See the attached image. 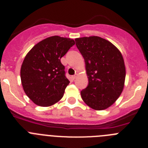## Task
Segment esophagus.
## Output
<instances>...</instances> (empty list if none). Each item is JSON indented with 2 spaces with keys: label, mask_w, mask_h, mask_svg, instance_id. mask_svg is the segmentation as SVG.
Segmentation results:
<instances>
[{
  "label": "esophagus",
  "mask_w": 148,
  "mask_h": 148,
  "mask_svg": "<svg viewBox=\"0 0 148 148\" xmlns=\"http://www.w3.org/2000/svg\"><path fill=\"white\" fill-rule=\"evenodd\" d=\"M77 77V74H75V75H74V76H72V77H71V79H75Z\"/></svg>",
  "instance_id": "34e87169"
}]
</instances>
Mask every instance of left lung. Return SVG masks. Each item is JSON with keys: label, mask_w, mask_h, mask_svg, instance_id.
Segmentation results:
<instances>
[{"label": "left lung", "mask_w": 148, "mask_h": 148, "mask_svg": "<svg viewBox=\"0 0 148 148\" xmlns=\"http://www.w3.org/2000/svg\"><path fill=\"white\" fill-rule=\"evenodd\" d=\"M75 41L84 59L89 81L81 92L82 98L93 110H106L118 99L125 86L123 56L114 44L101 37H82Z\"/></svg>", "instance_id": "8db88e82"}]
</instances>
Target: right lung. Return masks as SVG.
Instances as JSON below:
<instances>
[{
	"mask_svg": "<svg viewBox=\"0 0 148 148\" xmlns=\"http://www.w3.org/2000/svg\"><path fill=\"white\" fill-rule=\"evenodd\" d=\"M75 41L53 36L36 44L25 56L21 68L23 90L30 99L41 107H49L64 96L69 81L61 58Z\"/></svg>",
	"mask_w": 148,
	"mask_h": 148,
	"instance_id": "add662e5",
	"label": "right lung"
}]
</instances>
